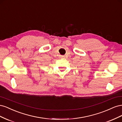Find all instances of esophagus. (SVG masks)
<instances>
[{
	"label": "esophagus",
	"instance_id": "34e87169",
	"mask_svg": "<svg viewBox=\"0 0 122 122\" xmlns=\"http://www.w3.org/2000/svg\"><path fill=\"white\" fill-rule=\"evenodd\" d=\"M61 57H62V58H64V56H61Z\"/></svg>",
	"mask_w": 122,
	"mask_h": 122
}]
</instances>
